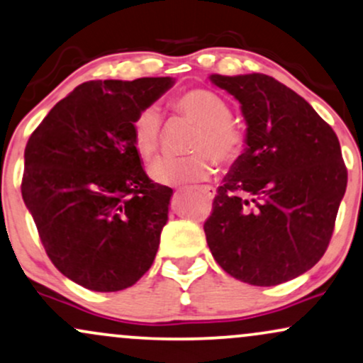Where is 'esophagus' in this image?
<instances>
[{"instance_id":"1","label":"esophagus","mask_w":363,"mask_h":363,"mask_svg":"<svg viewBox=\"0 0 363 363\" xmlns=\"http://www.w3.org/2000/svg\"><path fill=\"white\" fill-rule=\"evenodd\" d=\"M199 191H202V194L206 195V197H207L208 200H212V199L216 197V189H214V186H211V185L199 186Z\"/></svg>"}]
</instances>
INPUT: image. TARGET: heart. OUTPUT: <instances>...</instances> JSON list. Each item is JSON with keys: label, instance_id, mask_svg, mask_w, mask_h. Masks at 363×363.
I'll list each match as a JSON object with an SVG mask.
<instances>
[{"label": "heart", "instance_id": "1", "mask_svg": "<svg viewBox=\"0 0 363 363\" xmlns=\"http://www.w3.org/2000/svg\"><path fill=\"white\" fill-rule=\"evenodd\" d=\"M173 112L190 118L199 125L191 140V156H164L151 166V177L164 185L207 180L214 173V160L220 164H233L246 149V135L240 125L231 121V106L219 93L207 88H191L169 101ZM132 144L143 160L156 155L161 140V118L156 108L140 110L130 125ZM208 150V153L205 151Z\"/></svg>", "mask_w": 363, "mask_h": 363}]
</instances>
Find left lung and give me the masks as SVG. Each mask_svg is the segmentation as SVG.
Segmentation results:
<instances>
[{
	"label": "left lung",
	"instance_id": "8db88e82",
	"mask_svg": "<svg viewBox=\"0 0 363 363\" xmlns=\"http://www.w3.org/2000/svg\"><path fill=\"white\" fill-rule=\"evenodd\" d=\"M211 81L241 104L242 156L217 189L203 224L212 257L241 282L270 287L321 259L347 190L335 130L304 98L267 74Z\"/></svg>",
	"mask_w": 363,
	"mask_h": 363
}]
</instances>
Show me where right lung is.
Masks as SVG:
<instances>
[{
    "mask_svg": "<svg viewBox=\"0 0 363 363\" xmlns=\"http://www.w3.org/2000/svg\"><path fill=\"white\" fill-rule=\"evenodd\" d=\"M173 83L86 81L55 104L25 147L21 197L47 257L89 291H123L155 262L173 190L143 169L130 125Z\"/></svg>",
    "mask_w": 363,
    "mask_h": 363,
    "instance_id": "obj_1",
    "label": "right lung"
}]
</instances>
